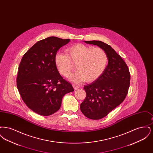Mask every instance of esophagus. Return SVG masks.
<instances>
[{
    "instance_id": "34e87169",
    "label": "esophagus",
    "mask_w": 153,
    "mask_h": 153,
    "mask_svg": "<svg viewBox=\"0 0 153 153\" xmlns=\"http://www.w3.org/2000/svg\"><path fill=\"white\" fill-rule=\"evenodd\" d=\"M73 87L74 90H77V89H79L80 88V87L77 85H76V84H73Z\"/></svg>"
}]
</instances>
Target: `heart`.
Masks as SVG:
<instances>
[{"instance_id": "heart-1", "label": "heart", "mask_w": 153, "mask_h": 153, "mask_svg": "<svg viewBox=\"0 0 153 153\" xmlns=\"http://www.w3.org/2000/svg\"><path fill=\"white\" fill-rule=\"evenodd\" d=\"M66 53L60 52L55 56V64L58 71L68 77L76 65L77 71L73 73L69 80L74 82L82 81L90 82L97 80L104 72L108 62V56L102 49L92 48L84 44H76L68 48Z\"/></svg>"}]
</instances>
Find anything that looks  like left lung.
<instances>
[{"mask_svg": "<svg viewBox=\"0 0 153 153\" xmlns=\"http://www.w3.org/2000/svg\"><path fill=\"white\" fill-rule=\"evenodd\" d=\"M96 45L106 52L108 63L95 81L84 85L86 97L80 104L85 117L94 120L106 117L123 102L130 86V74L122 58L111 46L100 41H84Z\"/></svg>", "mask_w": 153, "mask_h": 153, "instance_id": "obj_1", "label": "left lung"}]
</instances>
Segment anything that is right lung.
Wrapping results in <instances>:
<instances>
[{"label":"right lung","instance_id":"obj_1","mask_svg":"<svg viewBox=\"0 0 153 153\" xmlns=\"http://www.w3.org/2000/svg\"><path fill=\"white\" fill-rule=\"evenodd\" d=\"M70 41L46 38L34 44L21 59L17 88L26 105L39 115L49 116L57 112L63 96L74 91L71 84L58 72L54 61L58 50Z\"/></svg>","mask_w":153,"mask_h":153}]
</instances>
